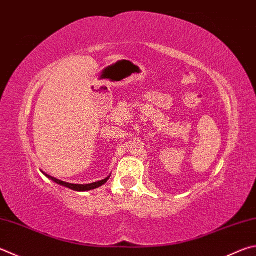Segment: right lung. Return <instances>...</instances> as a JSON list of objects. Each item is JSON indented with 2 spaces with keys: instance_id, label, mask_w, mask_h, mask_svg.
I'll list each match as a JSON object with an SVG mask.
<instances>
[{
  "instance_id": "obj_1",
  "label": "right lung",
  "mask_w": 256,
  "mask_h": 256,
  "mask_svg": "<svg viewBox=\"0 0 256 256\" xmlns=\"http://www.w3.org/2000/svg\"><path fill=\"white\" fill-rule=\"evenodd\" d=\"M42 174L46 176H47V178H49L50 180H52L54 182L58 184L60 186H64V187H67V188L72 189V190H75V192H88V190L96 189V188H98V187H100V186H103L104 184L108 182V180L110 179V176H108V178H105V179L100 180V181H96V182H92V184H74L64 182V181H62V180H59V179H56V178H54V176H51L44 174V172H42Z\"/></svg>"
}]
</instances>
